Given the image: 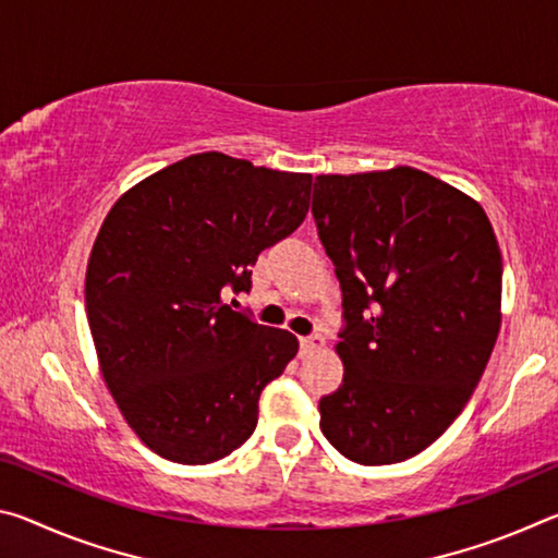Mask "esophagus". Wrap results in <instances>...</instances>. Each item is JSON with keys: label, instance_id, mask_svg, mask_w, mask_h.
<instances>
[{"label": "esophagus", "instance_id": "esophagus-1", "mask_svg": "<svg viewBox=\"0 0 558 558\" xmlns=\"http://www.w3.org/2000/svg\"><path fill=\"white\" fill-rule=\"evenodd\" d=\"M325 344V340L320 335H311V338H300V355H311V352L320 350Z\"/></svg>", "mask_w": 558, "mask_h": 558}]
</instances>
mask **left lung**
<instances>
[{"instance_id":"8db88e82","label":"left lung","mask_w":558,"mask_h":558,"mask_svg":"<svg viewBox=\"0 0 558 558\" xmlns=\"http://www.w3.org/2000/svg\"><path fill=\"white\" fill-rule=\"evenodd\" d=\"M313 218L342 288V385L327 441L357 464L427 449L470 402L501 325V253L484 208L395 166L315 179Z\"/></svg>"}]
</instances>
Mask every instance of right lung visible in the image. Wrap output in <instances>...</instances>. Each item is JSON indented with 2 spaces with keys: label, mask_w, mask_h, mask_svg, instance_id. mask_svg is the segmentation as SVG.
Listing matches in <instances>:
<instances>
[{
  "label": "right lung",
  "mask_w": 558,
  "mask_h": 558,
  "mask_svg": "<svg viewBox=\"0 0 558 558\" xmlns=\"http://www.w3.org/2000/svg\"><path fill=\"white\" fill-rule=\"evenodd\" d=\"M311 173L218 151L161 168L113 203L86 265V317L104 383L158 457L210 464L253 435L263 387L298 338L226 303L263 247L303 223Z\"/></svg>",
  "instance_id": "add662e5"
}]
</instances>
